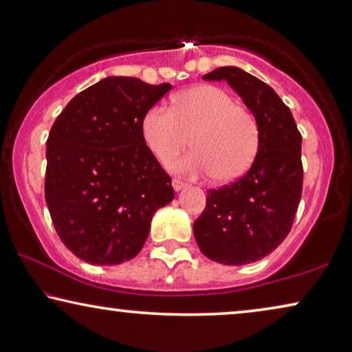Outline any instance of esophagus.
Wrapping results in <instances>:
<instances>
[{
    "label": "esophagus",
    "instance_id": "esophagus-1",
    "mask_svg": "<svg viewBox=\"0 0 352 352\" xmlns=\"http://www.w3.org/2000/svg\"><path fill=\"white\" fill-rule=\"evenodd\" d=\"M185 186H186V183L178 180V178H174V180H172V188H174L175 191H182Z\"/></svg>",
    "mask_w": 352,
    "mask_h": 352
}]
</instances>
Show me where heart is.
<instances>
[{
  "mask_svg": "<svg viewBox=\"0 0 352 352\" xmlns=\"http://www.w3.org/2000/svg\"><path fill=\"white\" fill-rule=\"evenodd\" d=\"M142 138L155 158L168 160L192 135L195 150L166 162L167 169L186 177L237 180L258 156L261 128L253 110L237 104L224 88L201 85L158 102L142 118Z\"/></svg>",
  "mask_w": 352,
  "mask_h": 352,
  "instance_id": "b5f03b06",
  "label": "heart"
}]
</instances>
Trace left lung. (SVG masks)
<instances>
[{
	"label": "left lung",
	"instance_id": "obj_1",
	"mask_svg": "<svg viewBox=\"0 0 352 352\" xmlns=\"http://www.w3.org/2000/svg\"><path fill=\"white\" fill-rule=\"evenodd\" d=\"M204 78L226 80L240 94L259 122L261 146L245 175L207 191L194 237L208 259L250 264L272 253L292 228L303 185L302 135L289 107L258 77L226 66Z\"/></svg>",
	"mask_w": 352,
	"mask_h": 352
}]
</instances>
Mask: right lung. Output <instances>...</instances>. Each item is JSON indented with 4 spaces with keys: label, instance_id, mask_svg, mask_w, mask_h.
<instances>
[{
    "label": "right lung",
    "instance_id": "obj_1",
    "mask_svg": "<svg viewBox=\"0 0 352 352\" xmlns=\"http://www.w3.org/2000/svg\"><path fill=\"white\" fill-rule=\"evenodd\" d=\"M170 83L107 77L74 96L47 139L45 202L67 250L115 265L142 250L155 212L174 199L170 177L146 148L142 118Z\"/></svg>",
    "mask_w": 352,
    "mask_h": 352
}]
</instances>
